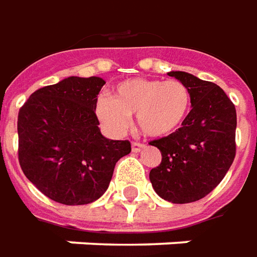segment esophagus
<instances>
[{"instance_id": "1", "label": "esophagus", "mask_w": 257, "mask_h": 257, "mask_svg": "<svg viewBox=\"0 0 257 257\" xmlns=\"http://www.w3.org/2000/svg\"><path fill=\"white\" fill-rule=\"evenodd\" d=\"M143 148H144V144H141V143H137V141L132 143L133 152H140L141 150H143Z\"/></svg>"}]
</instances>
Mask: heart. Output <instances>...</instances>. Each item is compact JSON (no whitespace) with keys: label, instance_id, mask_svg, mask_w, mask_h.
Returning a JSON list of instances; mask_svg holds the SVG:
<instances>
[{"label":"heart","instance_id":"b5f03b06","mask_svg":"<svg viewBox=\"0 0 257 257\" xmlns=\"http://www.w3.org/2000/svg\"><path fill=\"white\" fill-rule=\"evenodd\" d=\"M190 109L192 93L178 79H127L111 88L107 99L96 103V114L107 130L123 132L128 117L134 116L139 132L151 139L178 132Z\"/></svg>","mask_w":257,"mask_h":257}]
</instances>
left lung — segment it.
Returning a JSON list of instances; mask_svg holds the SVG:
<instances>
[{"mask_svg": "<svg viewBox=\"0 0 257 257\" xmlns=\"http://www.w3.org/2000/svg\"><path fill=\"white\" fill-rule=\"evenodd\" d=\"M168 75L189 88L192 110L178 132L150 143L162 154L150 180L159 197L185 204L213 192L232 165L236 110L217 84L183 71Z\"/></svg>", "mask_w": 257, "mask_h": 257, "instance_id": "left-lung-1", "label": "left lung"}]
</instances>
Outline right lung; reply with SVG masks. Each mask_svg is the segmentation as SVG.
<instances>
[{"label": "right lung", "mask_w": 257, "mask_h": 257, "mask_svg": "<svg viewBox=\"0 0 257 257\" xmlns=\"http://www.w3.org/2000/svg\"><path fill=\"white\" fill-rule=\"evenodd\" d=\"M99 77H68L33 92L18 114V157L25 176L44 196L82 206L107 190L130 141L102 136L96 117Z\"/></svg>", "instance_id": "add662e5"}]
</instances>
